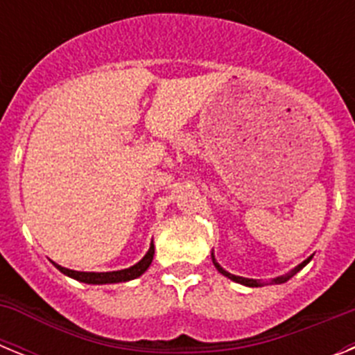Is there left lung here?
<instances>
[{"instance_id":"1","label":"left lung","mask_w":355,"mask_h":355,"mask_svg":"<svg viewBox=\"0 0 355 355\" xmlns=\"http://www.w3.org/2000/svg\"><path fill=\"white\" fill-rule=\"evenodd\" d=\"M211 258H213V265L216 266V270L220 272L222 275H225V277H229V279H231V281H234V283L245 284V286H252V288H254V286H259V283H258V281H256V279H247V277H240V275H233V274H229V272H225L224 268H222V266L218 265V263L215 261V256H213V254H211ZM309 261H311V258H307L306 261H302V263H300V265L297 266V268H295V270H291L290 274L283 275V277H277V279H274V283H277V284H281V283H286V281H288V279L291 277V275H295V274H297V272H299V270H302L304 266H306L307 263H309Z\"/></svg>"}]
</instances>
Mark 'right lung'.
<instances>
[{
	"instance_id": "1",
	"label": "right lung",
	"mask_w": 355,
	"mask_h": 355,
	"mask_svg": "<svg viewBox=\"0 0 355 355\" xmlns=\"http://www.w3.org/2000/svg\"><path fill=\"white\" fill-rule=\"evenodd\" d=\"M153 256H155V245L150 243L147 254L140 259L137 265L130 266V268H124V270L117 272H76V270H69L65 266L56 265L55 266L62 274L69 275V277L76 279L80 283L87 284H114V283H126V281H131V279H137L144 274V272L149 268L150 261H153Z\"/></svg>"
}]
</instances>
